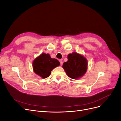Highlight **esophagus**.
Listing matches in <instances>:
<instances>
[{"label":"esophagus","instance_id":"esophagus-1","mask_svg":"<svg viewBox=\"0 0 121 121\" xmlns=\"http://www.w3.org/2000/svg\"><path fill=\"white\" fill-rule=\"evenodd\" d=\"M60 65L62 66V64H63V61L62 60H60Z\"/></svg>","mask_w":121,"mask_h":121}]
</instances>
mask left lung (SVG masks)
Instances as JSON below:
<instances>
[{"label":"left lung","mask_w":121,"mask_h":121,"mask_svg":"<svg viewBox=\"0 0 121 121\" xmlns=\"http://www.w3.org/2000/svg\"><path fill=\"white\" fill-rule=\"evenodd\" d=\"M68 60L64 62L62 68L67 75L72 79L78 80L86 73L88 68V61L85 56L76 52L67 56Z\"/></svg>","instance_id":"obj_1"}]
</instances>
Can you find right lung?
<instances>
[{"instance_id":"1","label":"right lung","mask_w":121,"mask_h":121,"mask_svg":"<svg viewBox=\"0 0 121 121\" xmlns=\"http://www.w3.org/2000/svg\"><path fill=\"white\" fill-rule=\"evenodd\" d=\"M60 65L58 60L51 58L49 54L42 53L32 63L34 72L41 77L45 79L51 74V71Z\"/></svg>"}]
</instances>
